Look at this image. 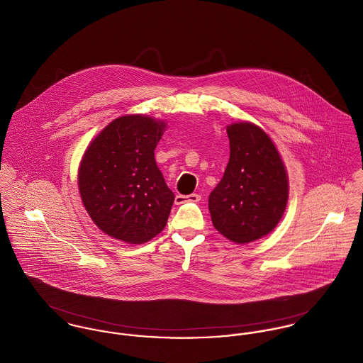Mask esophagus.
Instances as JSON below:
<instances>
[{"label": "esophagus", "instance_id": "obj_1", "mask_svg": "<svg viewBox=\"0 0 363 363\" xmlns=\"http://www.w3.org/2000/svg\"><path fill=\"white\" fill-rule=\"evenodd\" d=\"M201 196L197 195V194H192V195H177L175 196V204H182V203H186V201H194L197 203L200 201Z\"/></svg>", "mask_w": 363, "mask_h": 363}]
</instances>
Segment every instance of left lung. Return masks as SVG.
Masks as SVG:
<instances>
[{
    "label": "left lung",
    "mask_w": 363,
    "mask_h": 363,
    "mask_svg": "<svg viewBox=\"0 0 363 363\" xmlns=\"http://www.w3.org/2000/svg\"><path fill=\"white\" fill-rule=\"evenodd\" d=\"M229 163L208 197L214 228L238 245L271 233L289 200V175L271 137L250 121L226 127Z\"/></svg>",
    "instance_id": "left-lung-1"
}]
</instances>
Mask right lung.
I'll return each mask as SVG.
<instances>
[{
  "label": "right lung",
  "mask_w": 363,
  "mask_h": 363,
  "mask_svg": "<svg viewBox=\"0 0 363 363\" xmlns=\"http://www.w3.org/2000/svg\"><path fill=\"white\" fill-rule=\"evenodd\" d=\"M167 123L145 114L114 118L86 146L77 181L84 207L106 235L142 245L159 235L174 194L155 160Z\"/></svg>",
  "instance_id": "add662e5"
}]
</instances>
